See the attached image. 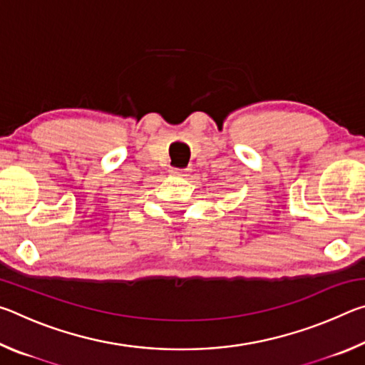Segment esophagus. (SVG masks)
Wrapping results in <instances>:
<instances>
[{
  "instance_id": "34e87169",
  "label": "esophagus",
  "mask_w": 365,
  "mask_h": 365,
  "mask_svg": "<svg viewBox=\"0 0 365 365\" xmlns=\"http://www.w3.org/2000/svg\"><path fill=\"white\" fill-rule=\"evenodd\" d=\"M170 174L175 175V177H187L188 169H172Z\"/></svg>"
}]
</instances>
